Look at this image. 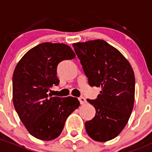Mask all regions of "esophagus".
I'll list each match as a JSON object with an SVG mask.
<instances>
[{
  "mask_svg": "<svg viewBox=\"0 0 152 152\" xmlns=\"http://www.w3.org/2000/svg\"><path fill=\"white\" fill-rule=\"evenodd\" d=\"M78 99H79L80 103L81 104H85L86 102V100L85 98L83 97V96H80V97H79V98H78Z\"/></svg>",
  "mask_w": 152,
  "mask_h": 152,
  "instance_id": "1",
  "label": "esophagus"
}]
</instances>
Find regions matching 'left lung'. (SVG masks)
<instances>
[{
  "label": "left lung",
  "mask_w": 152,
  "mask_h": 152,
  "mask_svg": "<svg viewBox=\"0 0 152 152\" xmlns=\"http://www.w3.org/2000/svg\"><path fill=\"white\" fill-rule=\"evenodd\" d=\"M72 46L89 85L102 89L96 99H87L96 114L86 121V130L96 141L112 140L126 126L133 108V70L123 55L104 40L78 42Z\"/></svg>",
  "instance_id": "left-lung-1"
}]
</instances>
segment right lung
<instances>
[{"mask_svg": "<svg viewBox=\"0 0 152 152\" xmlns=\"http://www.w3.org/2000/svg\"><path fill=\"white\" fill-rule=\"evenodd\" d=\"M75 54L68 45L44 42L28 51L20 59L12 77L13 102L29 133L42 140L60 135L69 115L78 108L77 98L48 95L57 86V66Z\"/></svg>", "mask_w": 152, "mask_h": 152, "instance_id": "right-lung-1", "label": "right lung"}]
</instances>
